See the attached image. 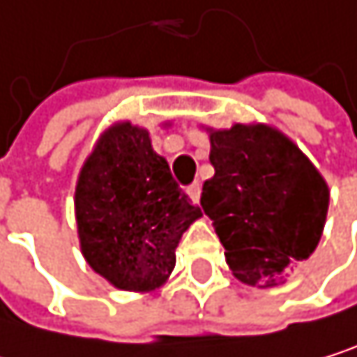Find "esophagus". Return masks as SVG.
Wrapping results in <instances>:
<instances>
[{
  "instance_id": "34e87169",
  "label": "esophagus",
  "mask_w": 357,
  "mask_h": 357,
  "mask_svg": "<svg viewBox=\"0 0 357 357\" xmlns=\"http://www.w3.org/2000/svg\"><path fill=\"white\" fill-rule=\"evenodd\" d=\"M187 193H189V198L198 204L200 202V193H202V185L200 183H191L189 187H187Z\"/></svg>"
}]
</instances>
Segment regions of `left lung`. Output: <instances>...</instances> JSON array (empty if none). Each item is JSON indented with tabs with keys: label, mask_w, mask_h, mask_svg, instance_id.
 <instances>
[{
	"label": "left lung",
	"mask_w": 357,
	"mask_h": 357,
	"mask_svg": "<svg viewBox=\"0 0 357 357\" xmlns=\"http://www.w3.org/2000/svg\"><path fill=\"white\" fill-rule=\"evenodd\" d=\"M215 176L204 181L211 217L234 277L273 287L307 259L324 231L328 185L291 140L268 126L211 132Z\"/></svg>",
	"instance_id": "8db88e82"
}]
</instances>
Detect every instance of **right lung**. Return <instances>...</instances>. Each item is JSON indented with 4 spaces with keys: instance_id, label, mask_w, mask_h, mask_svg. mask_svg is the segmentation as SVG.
Masks as SVG:
<instances>
[{
    "instance_id": "right-lung-1",
    "label": "right lung",
    "mask_w": 357,
    "mask_h": 357,
    "mask_svg": "<svg viewBox=\"0 0 357 357\" xmlns=\"http://www.w3.org/2000/svg\"><path fill=\"white\" fill-rule=\"evenodd\" d=\"M202 217L178 189L146 130L110 128L84 162L76 185V223L89 266L119 289L149 291L176 264L183 231Z\"/></svg>"
}]
</instances>
